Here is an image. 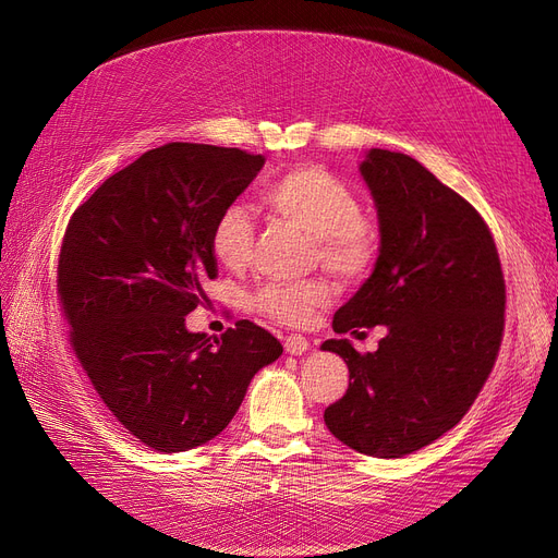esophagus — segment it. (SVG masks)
<instances>
[{
  "label": "esophagus",
  "mask_w": 558,
  "mask_h": 558,
  "mask_svg": "<svg viewBox=\"0 0 558 558\" xmlns=\"http://www.w3.org/2000/svg\"><path fill=\"white\" fill-rule=\"evenodd\" d=\"M307 348H310V341L303 335H289L284 339V350L289 355H303L307 353Z\"/></svg>",
  "instance_id": "esophagus-1"
}]
</instances>
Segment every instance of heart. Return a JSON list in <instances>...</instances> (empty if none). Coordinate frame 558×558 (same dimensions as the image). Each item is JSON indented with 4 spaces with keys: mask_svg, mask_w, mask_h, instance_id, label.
<instances>
[{
    "mask_svg": "<svg viewBox=\"0 0 558 558\" xmlns=\"http://www.w3.org/2000/svg\"><path fill=\"white\" fill-rule=\"evenodd\" d=\"M267 210L310 232L316 257L343 280L371 274L379 255V228L362 213L360 194L320 165H294L278 173L259 194ZM255 228L251 215L230 205L213 228L210 248L226 269H240L251 259ZM328 278L299 282H264L253 294V307L284 326H305L332 301Z\"/></svg>",
    "mask_w": 558,
    "mask_h": 558,
    "instance_id": "heart-1",
    "label": "heart"
}]
</instances>
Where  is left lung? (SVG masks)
Here are the masks:
<instances>
[{
	"mask_svg": "<svg viewBox=\"0 0 558 558\" xmlns=\"http://www.w3.org/2000/svg\"><path fill=\"white\" fill-rule=\"evenodd\" d=\"M360 171L379 255L332 328L387 326V337L366 355L348 339L320 343L350 371L345 396L324 418L348 448L398 459L452 429L482 391L502 343L505 276L480 213L418 160L371 149Z\"/></svg>",
	"mask_w": 558,
	"mask_h": 558,
	"instance_id": "8db88e82",
	"label": "left lung"
}]
</instances>
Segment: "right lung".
<instances>
[{
    "label": "right lung",
    "mask_w": 558,
    "mask_h": 558,
    "mask_svg": "<svg viewBox=\"0 0 558 558\" xmlns=\"http://www.w3.org/2000/svg\"><path fill=\"white\" fill-rule=\"evenodd\" d=\"M262 167L242 149L171 142L112 173L68 223L58 296L72 350L110 414L158 452L213 441L282 355L246 318L221 337L185 326L217 278L215 221Z\"/></svg>",
    "instance_id": "1"
}]
</instances>
